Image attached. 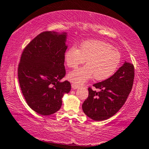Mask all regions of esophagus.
Instances as JSON below:
<instances>
[{"instance_id": "1", "label": "esophagus", "mask_w": 149, "mask_h": 149, "mask_svg": "<svg viewBox=\"0 0 149 149\" xmlns=\"http://www.w3.org/2000/svg\"><path fill=\"white\" fill-rule=\"evenodd\" d=\"M72 89H77V88H79V86H78V85H75V84H72Z\"/></svg>"}]
</instances>
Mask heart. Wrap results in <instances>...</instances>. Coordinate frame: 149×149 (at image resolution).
Masks as SVG:
<instances>
[{"label":"heart","mask_w":149,"mask_h":149,"mask_svg":"<svg viewBox=\"0 0 149 149\" xmlns=\"http://www.w3.org/2000/svg\"><path fill=\"white\" fill-rule=\"evenodd\" d=\"M64 58L66 65L72 68L86 61V65L73 70L68 75L70 81L81 85L93 77L97 81L110 77L119 66L121 54L107 42L89 40L83 42L80 49L74 46L70 47L65 52Z\"/></svg>","instance_id":"b5f03b06"}]
</instances>
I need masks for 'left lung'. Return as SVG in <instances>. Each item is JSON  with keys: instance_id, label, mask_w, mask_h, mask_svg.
<instances>
[{"instance_id": "left-lung-1", "label": "left lung", "mask_w": 149, "mask_h": 149, "mask_svg": "<svg viewBox=\"0 0 149 149\" xmlns=\"http://www.w3.org/2000/svg\"><path fill=\"white\" fill-rule=\"evenodd\" d=\"M134 66L125 62L108 79L93 85L99 91L89 87V96L82 104L84 112L95 121L107 120L120 110L132 91Z\"/></svg>"}]
</instances>
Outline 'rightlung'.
<instances>
[{"label":"right lung","instance_id":"add662e5","mask_svg":"<svg viewBox=\"0 0 149 149\" xmlns=\"http://www.w3.org/2000/svg\"><path fill=\"white\" fill-rule=\"evenodd\" d=\"M66 39L65 32H42L22 54L17 75L22 94L29 107L42 116L59 110L63 96L71 90L69 81H60L65 75Z\"/></svg>","mask_w":149,"mask_h":149}]
</instances>
